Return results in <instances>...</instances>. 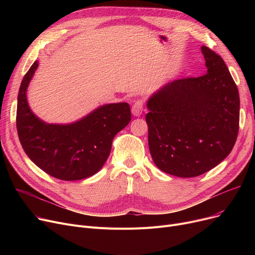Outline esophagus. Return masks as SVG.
Wrapping results in <instances>:
<instances>
[{
    "label": "esophagus",
    "instance_id": "34e87169",
    "mask_svg": "<svg viewBox=\"0 0 255 255\" xmlns=\"http://www.w3.org/2000/svg\"><path fill=\"white\" fill-rule=\"evenodd\" d=\"M142 111H143V103L141 100H137L134 104H133L131 113L133 116L139 117L142 114Z\"/></svg>",
    "mask_w": 255,
    "mask_h": 255
}]
</instances>
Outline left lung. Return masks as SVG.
Here are the masks:
<instances>
[{
    "instance_id": "1",
    "label": "left lung",
    "mask_w": 255,
    "mask_h": 255,
    "mask_svg": "<svg viewBox=\"0 0 255 255\" xmlns=\"http://www.w3.org/2000/svg\"><path fill=\"white\" fill-rule=\"evenodd\" d=\"M207 73L177 79L146 101L149 149L156 166L193 178L218 165L232 152L240 120L239 91L224 61L202 46Z\"/></svg>"
}]
</instances>
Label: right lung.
I'll return each instance as SVG.
<instances>
[{
    "mask_svg": "<svg viewBox=\"0 0 255 255\" xmlns=\"http://www.w3.org/2000/svg\"><path fill=\"white\" fill-rule=\"evenodd\" d=\"M38 65L35 61L31 66L18 92L16 128L22 149L53 178L77 181L95 175L110 156L114 137L130 122L129 104H104L69 124L46 123L32 112L26 98Z\"/></svg>",
    "mask_w": 255,
    "mask_h": 255,
    "instance_id": "right-lung-1",
    "label": "right lung"
}]
</instances>
